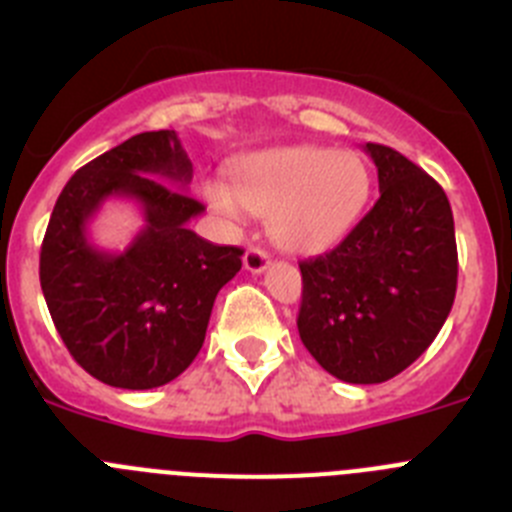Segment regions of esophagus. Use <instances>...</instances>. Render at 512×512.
Wrapping results in <instances>:
<instances>
[{
    "label": "esophagus",
    "instance_id": "1",
    "mask_svg": "<svg viewBox=\"0 0 512 512\" xmlns=\"http://www.w3.org/2000/svg\"><path fill=\"white\" fill-rule=\"evenodd\" d=\"M267 265H270V255H267L265 250H260V247H250V250L245 252V270L252 272V275L265 272Z\"/></svg>",
    "mask_w": 512,
    "mask_h": 512
}]
</instances>
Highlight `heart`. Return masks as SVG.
<instances>
[{
	"label": "heart",
	"mask_w": 512,
	"mask_h": 512,
	"mask_svg": "<svg viewBox=\"0 0 512 512\" xmlns=\"http://www.w3.org/2000/svg\"><path fill=\"white\" fill-rule=\"evenodd\" d=\"M228 181H204L209 207L240 219L242 207L267 217L272 242L290 252H318L346 237L366 207L369 166L356 151L323 146L267 148L229 169Z\"/></svg>",
	"instance_id": "obj_1"
}]
</instances>
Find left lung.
Instances as JSON below:
<instances>
[{
	"label": "left lung",
	"mask_w": 512,
	"mask_h": 512,
	"mask_svg": "<svg viewBox=\"0 0 512 512\" xmlns=\"http://www.w3.org/2000/svg\"><path fill=\"white\" fill-rule=\"evenodd\" d=\"M379 199L331 252L300 262L298 333L348 384H381L412 366L455 303L457 245L442 186L381 143H366Z\"/></svg>",
	"instance_id": "obj_1"
}]
</instances>
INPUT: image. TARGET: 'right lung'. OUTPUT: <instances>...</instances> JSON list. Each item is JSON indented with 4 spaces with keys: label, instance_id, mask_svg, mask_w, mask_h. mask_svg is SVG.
Wrapping results in <instances>:
<instances>
[{
    "label": "right lung",
    "instance_id": "right-lung-1",
    "mask_svg": "<svg viewBox=\"0 0 512 512\" xmlns=\"http://www.w3.org/2000/svg\"><path fill=\"white\" fill-rule=\"evenodd\" d=\"M191 161L176 131H146L85 164L52 209L40 285L70 356L116 389H156L197 358L214 298L240 272V247L189 229ZM108 198H131L144 229L123 253L100 251L87 224Z\"/></svg>",
    "mask_w": 512,
    "mask_h": 512
}]
</instances>
